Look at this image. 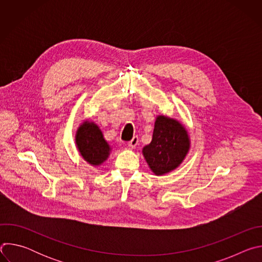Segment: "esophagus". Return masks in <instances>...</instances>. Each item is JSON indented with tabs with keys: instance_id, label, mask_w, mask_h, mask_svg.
Returning a JSON list of instances; mask_svg holds the SVG:
<instances>
[{
	"instance_id": "esophagus-1",
	"label": "esophagus",
	"mask_w": 262,
	"mask_h": 262,
	"mask_svg": "<svg viewBox=\"0 0 262 262\" xmlns=\"http://www.w3.org/2000/svg\"><path fill=\"white\" fill-rule=\"evenodd\" d=\"M138 143H139V138H138L137 136H135V137L128 142V146H129L130 148H134V147H136V146L138 145Z\"/></svg>"
}]
</instances>
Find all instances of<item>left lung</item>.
<instances>
[{
    "mask_svg": "<svg viewBox=\"0 0 262 262\" xmlns=\"http://www.w3.org/2000/svg\"><path fill=\"white\" fill-rule=\"evenodd\" d=\"M189 136L176 120L159 116L151 143L143 148V155L152 172L163 175L174 170L188 154Z\"/></svg>",
    "mask_w": 262,
    "mask_h": 262,
    "instance_id": "1",
    "label": "left lung"
}]
</instances>
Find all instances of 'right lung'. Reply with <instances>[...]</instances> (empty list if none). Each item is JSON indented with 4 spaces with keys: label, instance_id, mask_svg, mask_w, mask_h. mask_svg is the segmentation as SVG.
Returning <instances> with one entry per match:
<instances>
[{
    "label": "right lung",
    "instance_id": "obj_1",
    "mask_svg": "<svg viewBox=\"0 0 262 262\" xmlns=\"http://www.w3.org/2000/svg\"><path fill=\"white\" fill-rule=\"evenodd\" d=\"M76 142L82 157L91 165H100L107 159L110 147L96 124L85 122L81 125Z\"/></svg>",
    "mask_w": 262,
    "mask_h": 262
}]
</instances>
